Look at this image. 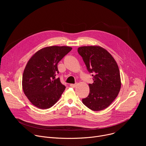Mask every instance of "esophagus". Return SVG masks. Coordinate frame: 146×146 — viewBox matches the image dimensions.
Listing matches in <instances>:
<instances>
[{"label":"esophagus","mask_w":146,"mask_h":146,"mask_svg":"<svg viewBox=\"0 0 146 146\" xmlns=\"http://www.w3.org/2000/svg\"><path fill=\"white\" fill-rule=\"evenodd\" d=\"M76 86H77V83H76V84H70V87H71L72 88H74Z\"/></svg>","instance_id":"34e87169"}]
</instances>
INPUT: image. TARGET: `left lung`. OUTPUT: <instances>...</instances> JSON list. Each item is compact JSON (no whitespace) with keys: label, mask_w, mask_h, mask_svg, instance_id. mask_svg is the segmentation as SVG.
<instances>
[{"label":"left lung","mask_w":146,"mask_h":146,"mask_svg":"<svg viewBox=\"0 0 146 146\" xmlns=\"http://www.w3.org/2000/svg\"><path fill=\"white\" fill-rule=\"evenodd\" d=\"M77 51L82 56L94 83L89 84L90 94L83 104L93 111L107 108L117 98L121 88L120 73L112 55L99 46H83Z\"/></svg>","instance_id":"1"}]
</instances>
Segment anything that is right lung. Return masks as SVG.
<instances>
[{
    "instance_id": "right-lung-1",
    "label": "right lung",
    "mask_w": 146,
    "mask_h": 146,
    "mask_svg": "<svg viewBox=\"0 0 146 146\" xmlns=\"http://www.w3.org/2000/svg\"><path fill=\"white\" fill-rule=\"evenodd\" d=\"M72 48L51 46L36 52L29 59L23 76L24 94L36 107L47 109L59 100L66 87L56 78L58 62Z\"/></svg>"
}]
</instances>
